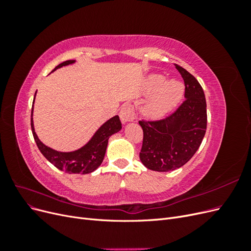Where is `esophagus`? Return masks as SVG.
<instances>
[{
    "label": "esophagus",
    "mask_w": 251,
    "mask_h": 251,
    "mask_svg": "<svg viewBox=\"0 0 251 251\" xmlns=\"http://www.w3.org/2000/svg\"><path fill=\"white\" fill-rule=\"evenodd\" d=\"M134 108L128 103L125 104L119 112V117L123 124H126L128 121H132L134 119Z\"/></svg>",
    "instance_id": "1"
}]
</instances>
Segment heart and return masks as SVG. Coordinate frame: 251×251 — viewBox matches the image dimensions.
Here are the masks:
<instances>
[{
	"label": "heart",
	"mask_w": 251,
	"mask_h": 251,
	"mask_svg": "<svg viewBox=\"0 0 251 251\" xmlns=\"http://www.w3.org/2000/svg\"><path fill=\"white\" fill-rule=\"evenodd\" d=\"M147 92L154 94L146 107L149 117H160L171 111L181 100L183 94V86L176 79L165 81L160 74L151 75L147 81Z\"/></svg>",
	"instance_id": "obj_1"
}]
</instances>
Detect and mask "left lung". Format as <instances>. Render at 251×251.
Masks as SVG:
<instances>
[{
	"instance_id": "1",
	"label": "left lung",
	"mask_w": 251,
	"mask_h": 251,
	"mask_svg": "<svg viewBox=\"0 0 251 251\" xmlns=\"http://www.w3.org/2000/svg\"><path fill=\"white\" fill-rule=\"evenodd\" d=\"M175 66L184 80V101L164 119L139 121L143 131L139 157L151 171L170 172L181 168L195 155L206 132L204 91L191 73Z\"/></svg>"
}]
</instances>
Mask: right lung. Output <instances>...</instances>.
Here are the masks:
<instances>
[{
  "instance_id": "right-lung-1",
  "label": "right lung",
  "mask_w": 251,
  "mask_h": 251,
  "mask_svg": "<svg viewBox=\"0 0 251 251\" xmlns=\"http://www.w3.org/2000/svg\"><path fill=\"white\" fill-rule=\"evenodd\" d=\"M75 60H66V62L56 66L53 71H55L58 68H62L63 66L73 64ZM32 113L33 108L31 110V130L37 148H39L41 153L49 162H51L58 170L64 171L65 173L68 174L85 175L94 172L98 166L101 164L103 160L110 136L121 130L120 119L119 116L116 115L109 119L108 121H105V123L98 128L96 133L93 135V137L90 139V141L86 146H83L82 148L74 151H68V153H66V151H58L45 146V144L39 139L34 131Z\"/></svg>"
}]
</instances>
